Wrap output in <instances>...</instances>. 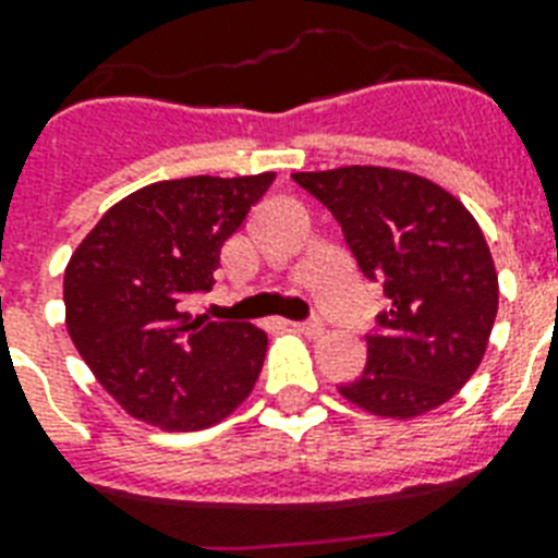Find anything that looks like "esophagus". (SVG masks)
<instances>
[{
    "label": "esophagus",
    "mask_w": 558,
    "mask_h": 558,
    "mask_svg": "<svg viewBox=\"0 0 558 558\" xmlns=\"http://www.w3.org/2000/svg\"><path fill=\"white\" fill-rule=\"evenodd\" d=\"M292 327H295L298 332H304V336H322L324 332L322 318H306V322H295Z\"/></svg>",
    "instance_id": "esophagus-1"
}]
</instances>
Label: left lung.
<instances>
[{
  "instance_id": "8db88e82",
  "label": "left lung",
  "mask_w": 558,
  "mask_h": 558,
  "mask_svg": "<svg viewBox=\"0 0 558 558\" xmlns=\"http://www.w3.org/2000/svg\"><path fill=\"white\" fill-rule=\"evenodd\" d=\"M292 179L336 217L362 275L390 301L365 336V371L341 393L399 420L449 402L481 365L498 313V275L475 217L402 170L353 165Z\"/></svg>"
}]
</instances>
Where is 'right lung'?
<instances>
[{"mask_svg":"<svg viewBox=\"0 0 558 558\" xmlns=\"http://www.w3.org/2000/svg\"><path fill=\"white\" fill-rule=\"evenodd\" d=\"M275 173L156 182L100 217L63 280L74 348L126 414L193 432L231 414L260 376L266 332L191 322L185 298L214 287L219 252Z\"/></svg>","mask_w":558,"mask_h":558,"instance_id":"right-lung-1","label":"right lung"}]
</instances>
